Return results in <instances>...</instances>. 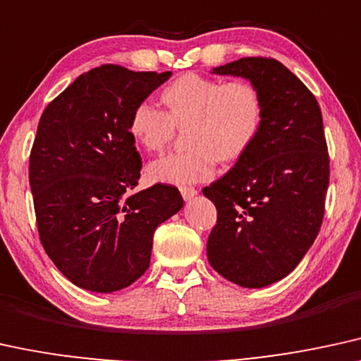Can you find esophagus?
I'll return each instance as SVG.
<instances>
[{
    "instance_id": "obj_1",
    "label": "esophagus",
    "mask_w": 361,
    "mask_h": 361,
    "mask_svg": "<svg viewBox=\"0 0 361 361\" xmlns=\"http://www.w3.org/2000/svg\"><path fill=\"white\" fill-rule=\"evenodd\" d=\"M180 191H181V196H183L185 200H191L196 193H198V190L193 188V186H181Z\"/></svg>"
}]
</instances>
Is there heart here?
Listing matches in <instances>:
<instances>
[{
    "instance_id": "heart-1",
    "label": "heart",
    "mask_w": 361,
    "mask_h": 361,
    "mask_svg": "<svg viewBox=\"0 0 361 361\" xmlns=\"http://www.w3.org/2000/svg\"><path fill=\"white\" fill-rule=\"evenodd\" d=\"M165 111L136 104L128 131L147 152H161L186 128L185 152L168 153L147 166L154 183L188 185L213 175L214 163H233L252 148L263 121V97L248 80L221 81L188 73L161 91Z\"/></svg>"
}]
</instances>
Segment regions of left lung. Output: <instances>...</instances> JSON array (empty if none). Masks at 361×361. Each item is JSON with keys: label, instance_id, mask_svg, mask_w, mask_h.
<instances>
[{"label": "left lung", "instance_id": "left-lung-1", "mask_svg": "<svg viewBox=\"0 0 361 361\" xmlns=\"http://www.w3.org/2000/svg\"><path fill=\"white\" fill-rule=\"evenodd\" d=\"M213 73L257 85L263 121L252 148L203 188L218 212L208 262L228 281L262 288L293 271L320 231L330 183L322 109L273 58H241Z\"/></svg>", "mask_w": 361, "mask_h": 361}]
</instances>
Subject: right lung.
Listing matches in <instances>:
<instances>
[{
  "mask_svg": "<svg viewBox=\"0 0 361 361\" xmlns=\"http://www.w3.org/2000/svg\"><path fill=\"white\" fill-rule=\"evenodd\" d=\"M171 71L102 65L44 108L30 154L41 245L80 288L111 293L148 270L153 233L180 212L175 186L135 191L141 157L128 131L136 104Z\"/></svg>",
  "mask_w": 361,
  "mask_h": 361,
  "instance_id": "1",
  "label": "right lung"
}]
</instances>
